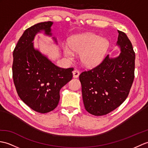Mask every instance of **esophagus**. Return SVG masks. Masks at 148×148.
Segmentation results:
<instances>
[{
	"label": "esophagus",
	"instance_id": "obj_1",
	"mask_svg": "<svg viewBox=\"0 0 148 148\" xmlns=\"http://www.w3.org/2000/svg\"><path fill=\"white\" fill-rule=\"evenodd\" d=\"M73 77L74 78H77L79 77V75L80 73H79V71L77 69H75L73 72Z\"/></svg>",
	"mask_w": 148,
	"mask_h": 148
}]
</instances>
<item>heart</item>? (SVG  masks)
Masks as SVG:
<instances>
[{
	"instance_id": "heart-1",
	"label": "heart",
	"mask_w": 148,
	"mask_h": 148,
	"mask_svg": "<svg viewBox=\"0 0 148 148\" xmlns=\"http://www.w3.org/2000/svg\"><path fill=\"white\" fill-rule=\"evenodd\" d=\"M69 46L64 47V53L69 58H73L74 52L81 53L80 59L87 67H94L101 62L109 46L107 40L93 34H84L72 36Z\"/></svg>"
}]
</instances>
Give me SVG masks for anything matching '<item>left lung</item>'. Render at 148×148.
<instances>
[{
    "label": "left lung",
    "instance_id": "left-lung-1",
    "mask_svg": "<svg viewBox=\"0 0 148 148\" xmlns=\"http://www.w3.org/2000/svg\"><path fill=\"white\" fill-rule=\"evenodd\" d=\"M118 32L119 56L110 58L108 55L98 66L79 75L85 109L95 116L108 114L119 107L128 97L134 79L132 45L125 33Z\"/></svg>",
    "mask_w": 148,
    "mask_h": 148
}]
</instances>
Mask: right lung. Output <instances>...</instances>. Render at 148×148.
Returning a JSON list of instances; mask_svg holds the SVG:
<instances>
[{
  "label": "right lung",
  "mask_w": 148,
  "mask_h": 148,
  "mask_svg": "<svg viewBox=\"0 0 148 148\" xmlns=\"http://www.w3.org/2000/svg\"><path fill=\"white\" fill-rule=\"evenodd\" d=\"M52 25L51 21L40 23L26 29L13 51L12 77L17 92L25 104L41 113L57 107L60 89L72 79L74 70L57 67L34 48L35 35L44 31L51 36Z\"/></svg>",
  "instance_id": "1"
}]
</instances>
